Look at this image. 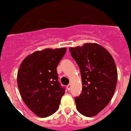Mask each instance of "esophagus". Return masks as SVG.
I'll use <instances>...</instances> for the list:
<instances>
[{
    "instance_id": "34e87169",
    "label": "esophagus",
    "mask_w": 131,
    "mask_h": 131,
    "mask_svg": "<svg viewBox=\"0 0 131 131\" xmlns=\"http://www.w3.org/2000/svg\"><path fill=\"white\" fill-rule=\"evenodd\" d=\"M67 89H68V90H70V89H71V84H69L68 85H67Z\"/></svg>"
}]
</instances>
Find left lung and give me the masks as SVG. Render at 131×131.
<instances>
[{
	"mask_svg": "<svg viewBox=\"0 0 131 131\" xmlns=\"http://www.w3.org/2000/svg\"><path fill=\"white\" fill-rule=\"evenodd\" d=\"M81 71L82 92L75 97L78 111L93 117L108 105L115 91L117 70L112 56L95 43L70 48Z\"/></svg>",
	"mask_w": 131,
	"mask_h": 131,
	"instance_id": "obj_1",
	"label": "left lung"
}]
</instances>
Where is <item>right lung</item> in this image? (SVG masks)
<instances>
[{"instance_id": "right-lung-1", "label": "right lung", "mask_w": 131, "mask_h": 131, "mask_svg": "<svg viewBox=\"0 0 131 131\" xmlns=\"http://www.w3.org/2000/svg\"><path fill=\"white\" fill-rule=\"evenodd\" d=\"M67 48L36 51L22 61L17 75L21 97L40 117L52 115L59 109L65 88L58 81L56 68Z\"/></svg>"}]
</instances>
